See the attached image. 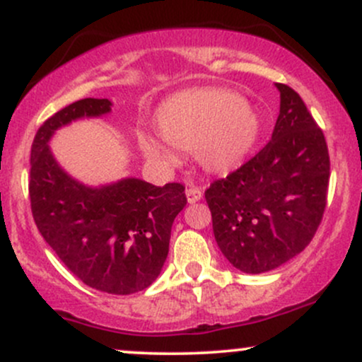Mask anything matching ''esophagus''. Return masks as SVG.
Listing matches in <instances>:
<instances>
[{
  "mask_svg": "<svg viewBox=\"0 0 362 362\" xmlns=\"http://www.w3.org/2000/svg\"><path fill=\"white\" fill-rule=\"evenodd\" d=\"M185 195H187V201H189L190 204H194V202L201 201L202 199V190L197 189V187H189V189L185 190Z\"/></svg>",
  "mask_w": 362,
  "mask_h": 362,
  "instance_id": "obj_1",
  "label": "esophagus"
}]
</instances>
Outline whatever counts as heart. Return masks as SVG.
Masks as SVG:
<instances>
[{"instance_id": "heart-1", "label": "heart", "mask_w": 362, "mask_h": 362, "mask_svg": "<svg viewBox=\"0 0 362 362\" xmlns=\"http://www.w3.org/2000/svg\"><path fill=\"white\" fill-rule=\"evenodd\" d=\"M155 122L170 146L194 151L202 167L218 173L238 165L259 134L252 107L224 88L180 91L158 107ZM139 144L153 160H172V153L151 136L141 134Z\"/></svg>"}]
</instances>
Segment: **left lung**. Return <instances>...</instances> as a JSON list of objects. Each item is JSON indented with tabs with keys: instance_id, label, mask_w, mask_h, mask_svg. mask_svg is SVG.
Segmentation results:
<instances>
[{
	"instance_id": "1",
	"label": "left lung",
	"mask_w": 362,
	"mask_h": 362,
	"mask_svg": "<svg viewBox=\"0 0 362 362\" xmlns=\"http://www.w3.org/2000/svg\"><path fill=\"white\" fill-rule=\"evenodd\" d=\"M276 86L281 110L271 141L204 192L219 250L247 274L272 271L305 250L327 207L325 136L300 95Z\"/></svg>"
}]
</instances>
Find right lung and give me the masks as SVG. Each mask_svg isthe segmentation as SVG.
<instances>
[{
	"label": "right lung",
	"mask_w": 362,
	"mask_h": 362,
	"mask_svg": "<svg viewBox=\"0 0 362 362\" xmlns=\"http://www.w3.org/2000/svg\"><path fill=\"white\" fill-rule=\"evenodd\" d=\"M110 107L107 98H83L45 120L32 143L28 195L40 235L78 279L103 293L132 294L160 276L173 219L187 204L185 187L139 178L85 187L62 172L47 146L56 129Z\"/></svg>",
	"instance_id": "right-lung-1"
}]
</instances>
